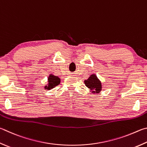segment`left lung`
<instances>
[{
    "label": "left lung",
    "mask_w": 147,
    "mask_h": 147,
    "mask_svg": "<svg viewBox=\"0 0 147 147\" xmlns=\"http://www.w3.org/2000/svg\"><path fill=\"white\" fill-rule=\"evenodd\" d=\"M84 83L86 87L89 88L92 93L98 94V93H100L101 90V88H102L101 82L94 74H91L89 77V78L84 80Z\"/></svg>",
    "instance_id": "8db88e82"
}]
</instances>
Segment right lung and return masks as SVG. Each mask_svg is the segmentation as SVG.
<instances>
[{"label":"right lung","instance_id":"obj_1","mask_svg":"<svg viewBox=\"0 0 147 147\" xmlns=\"http://www.w3.org/2000/svg\"><path fill=\"white\" fill-rule=\"evenodd\" d=\"M47 85H45L44 89L47 90H51L53 88L55 87L56 86L60 84V79L59 77L56 76L52 74H50L47 79Z\"/></svg>","mask_w":147,"mask_h":147}]
</instances>
